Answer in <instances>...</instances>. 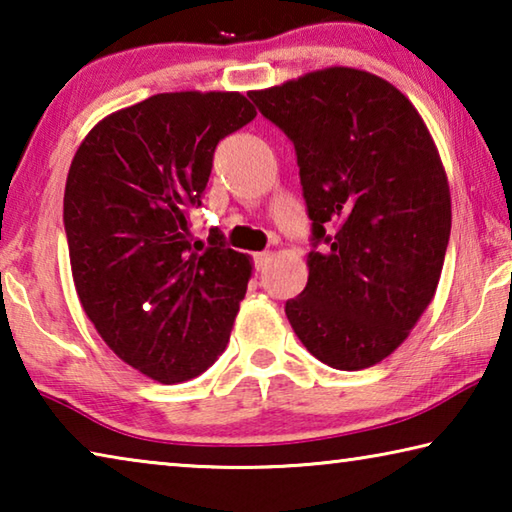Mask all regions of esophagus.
Segmentation results:
<instances>
[{
  "instance_id": "esophagus-1",
  "label": "esophagus",
  "mask_w": 512,
  "mask_h": 512,
  "mask_svg": "<svg viewBox=\"0 0 512 512\" xmlns=\"http://www.w3.org/2000/svg\"><path fill=\"white\" fill-rule=\"evenodd\" d=\"M268 259H271V253H255L253 255V264H255L257 271H264L266 264H268Z\"/></svg>"
}]
</instances>
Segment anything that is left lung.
Here are the masks:
<instances>
[{
    "instance_id": "left-lung-1",
    "label": "left lung",
    "mask_w": 512,
    "mask_h": 512,
    "mask_svg": "<svg viewBox=\"0 0 512 512\" xmlns=\"http://www.w3.org/2000/svg\"><path fill=\"white\" fill-rule=\"evenodd\" d=\"M293 142L311 219L307 287L287 300L302 345L336 370L400 348L436 293L452 198L418 110L391 83L327 67L248 94Z\"/></svg>"
}]
</instances>
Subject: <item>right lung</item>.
Here are the masks:
<instances>
[{
    "label": "right lung",
    "instance_id": "1",
    "mask_svg": "<svg viewBox=\"0 0 512 512\" xmlns=\"http://www.w3.org/2000/svg\"><path fill=\"white\" fill-rule=\"evenodd\" d=\"M239 92H169L112 112L67 173L63 221L76 293L101 339L160 384L221 357L246 296L250 257L192 241L223 137L255 119Z\"/></svg>",
    "mask_w": 512,
    "mask_h": 512
}]
</instances>
